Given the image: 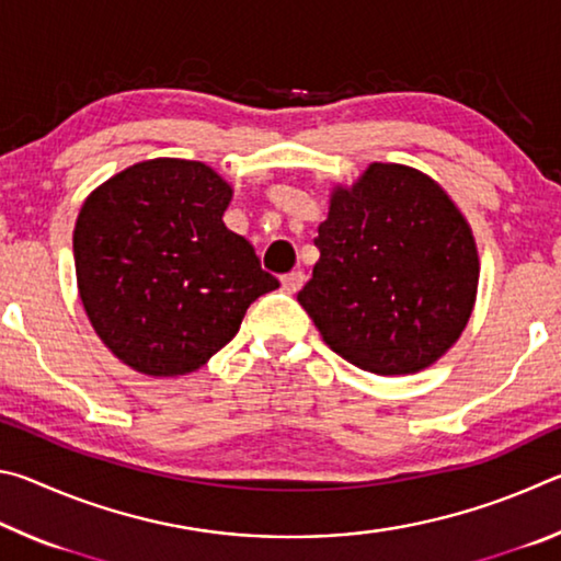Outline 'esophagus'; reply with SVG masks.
<instances>
[{
  "label": "esophagus",
  "instance_id": "1",
  "mask_svg": "<svg viewBox=\"0 0 561 561\" xmlns=\"http://www.w3.org/2000/svg\"><path fill=\"white\" fill-rule=\"evenodd\" d=\"M301 284H304V272L301 270L289 272V274H284V277H282V287H284V291H289V294L299 291Z\"/></svg>",
  "mask_w": 561,
  "mask_h": 561
}]
</instances>
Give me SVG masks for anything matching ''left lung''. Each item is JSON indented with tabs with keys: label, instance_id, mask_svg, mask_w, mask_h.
Wrapping results in <instances>:
<instances>
[{
	"label": "left lung",
	"instance_id": "left-lung-1",
	"mask_svg": "<svg viewBox=\"0 0 561 561\" xmlns=\"http://www.w3.org/2000/svg\"><path fill=\"white\" fill-rule=\"evenodd\" d=\"M319 262L297 294L341 358L378 376L415 374L448 351L472 314L478 250L468 222L428 175L368 165L331 195Z\"/></svg>",
	"mask_w": 561,
	"mask_h": 561
}]
</instances>
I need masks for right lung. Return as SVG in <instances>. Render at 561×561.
<instances>
[{"mask_svg":"<svg viewBox=\"0 0 561 561\" xmlns=\"http://www.w3.org/2000/svg\"><path fill=\"white\" fill-rule=\"evenodd\" d=\"M232 190L197 160L130 165L87 197L73 230L76 279L93 329L148 376L201 368L279 287L254 247L227 230Z\"/></svg>","mask_w":561,"mask_h":561,"instance_id":"1","label":"right lung"}]
</instances>
